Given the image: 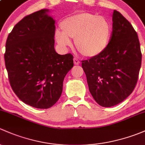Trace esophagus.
<instances>
[{
    "label": "esophagus",
    "mask_w": 145,
    "mask_h": 145,
    "mask_svg": "<svg viewBox=\"0 0 145 145\" xmlns=\"http://www.w3.org/2000/svg\"><path fill=\"white\" fill-rule=\"evenodd\" d=\"M73 61H74V65H79V64L80 63V61H79L78 59H77V58H74Z\"/></svg>",
    "instance_id": "obj_1"
}]
</instances>
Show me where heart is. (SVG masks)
I'll return each instance as SVG.
<instances>
[{"instance_id":"b5f03b06","label":"heart","mask_w":145,"mask_h":145,"mask_svg":"<svg viewBox=\"0 0 145 145\" xmlns=\"http://www.w3.org/2000/svg\"><path fill=\"white\" fill-rule=\"evenodd\" d=\"M61 31L56 32V39L62 46L71 44L74 38L77 51L86 57L101 54L107 47L111 27L105 17L82 12L66 17L61 22Z\"/></svg>"}]
</instances>
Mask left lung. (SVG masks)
<instances>
[{
	"instance_id": "8db88e82",
	"label": "left lung",
	"mask_w": 145,
	"mask_h": 145,
	"mask_svg": "<svg viewBox=\"0 0 145 145\" xmlns=\"http://www.w3.org/2000/svg\"><path fill=\"white\" fill-rule=\"evenodd\" d=\"M112 31L101 54L82 61L89 91L97 103L110 107L132 93L138 82L142 53L138 34L119 12L114 10Z\"/></svg>"
}]
</instances>
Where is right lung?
I'll return each instance as SVG.
<instances>
[{
  "mask_svg": "<svg viewBox=\"0 0 145 145\" xmlns=\"http://www.w3.org/2000/svg\"><path fill=\"white\" fill-rule=\"evenodd\" d=\"M41 10L24 17L7 38L4 54L10 86L24 103L47 109L63 91L65 76L73 67L71 54L54 50L55 22Z\"/></svg>",
  "mask_w": 145,
  "mask_h": 145,
  "instance_id": "right-lung-1",
  "label": "right lung"
}]
</instances>
